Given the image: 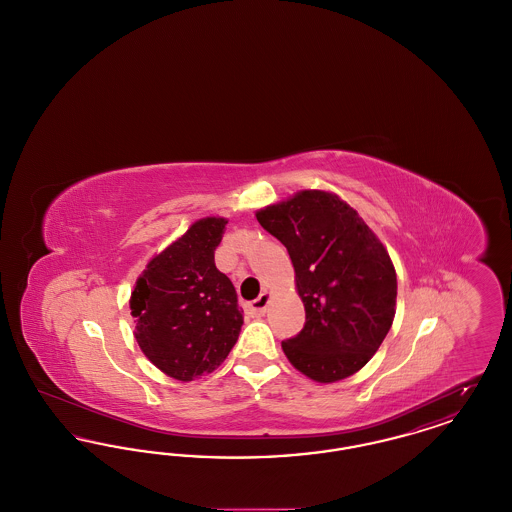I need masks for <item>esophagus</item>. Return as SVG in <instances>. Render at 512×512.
I'll return each mask as SVG.
<instances>
[{
	"label": "esophagus",
	"mask_w": 512,
	"mask_h": 512,
	"mask_svg": "<svg viewBox=\"0 0 512 512\" xmlns=\"http://www.w3.org/2000/svg\"><path fill=\"white\" fill-rule=\"evenodd\" d=\"M268 301H270L268 293H261L255 301H251V305H249L251 315H263L267 311Z\"/></svg>",
	"instance_id": "34e87169"
}]
</instances>
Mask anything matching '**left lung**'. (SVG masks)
<instances>
[{
	"mask_svg": "<svg viewBox=\"0 0 512 512\" xmlns=\"http://www.w3.org/2000/svg\"><path fill=\"white\" fill-rule=\"evenodd\" d=\"M286 245L305 305L303 330L282 341L299 372L328 384L370 361L390 332L397 278L390 255L338 195L305 190L257 213Z\"/></svg>",
	"mask_w": 512,
	"mask_h": 512,
	"instance_id": "obj_1",
	"label": "left lung"
}]
</instances>
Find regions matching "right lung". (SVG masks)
Masks as SVG:
<instances>
[{
    "mask_svg": "<svg viewBox=\"0 0 512 512\" xmlns=\"http://www.w3.org/2000/svg\"><path fill=\"white\" fill-rule=\"evenodd\" d=\"M224 226V219L197 220L149 261L130 297L142 351L180 382L217 370L244 324L236 288L215 265Z\"/></svg>",
    "mask_w": 512,
    "mask_h": 512,
    "instance_id": "right-lung-1",
    "label": "right lung"
}]
</instances>
